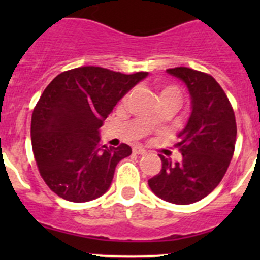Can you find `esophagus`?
I'll use <instances>...</instances> for the list:
<instances>
[{"mask_svg":"<svg viewBox=\"0 0 260 260\" xmlns=\"http://www.w3.org/2000/svg\"><path fill=\"white\" fill-rule=\"evenodd\" d=\"M133 152H134V153H137V155H146V153H147V151L144 150L143 147H139V146H137V147H134V148H133Z\"/></svg>","mask_w":260,"mask_h":260,"instance_id":"obj_1","label":"esophagus"}]
</instances>
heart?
<instances>
[{
	"label": "heart",
	"instance_id": "heart-1",
	"mask_svg": "<svg viewBox=\"0 0 260 260\" xmlns=\"http://www.w3.org/2000/svg\"><path fill=\"white\" fill-rule=\"evenodd\" d=\"M160 98H176L180 100V91L173 86H165L160 88ZM151 122H155L156 117H151Z\"/></svg>",
	"mask_w": 260,
	"mask_h": 260
}]
</instances>
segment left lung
I'll use <instances>...</instances> for the list:
<instances>
[{"mask_svg":"<svg viewBox=\"0 0 260 260\" xmlns=\"http://www.w3.org/2000/svg\"><path fill=\"white\" fill-rule=\"evenodd\" d=\"M167 71L189 89L191 114L176 144L182 160L172 164L160 156L161 171L148 186L169 203L190 204L207 197L222 180L233 157L237 125L224 89L210 74L189 68Z\"/></svg>","mask_w":260,"mask_h":260,"instance_id":"1","label":"left lung"}]
</instances>
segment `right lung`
I'll list each match as a JSON object with an SVG mask.
<instances>
[{
	"label": "right lung",
	"instance_id": "obj_1",
	"mask_svg": "<svg viewBox=\"0 0 260 260\" xmlns=\"http://www.w3.org/2000/svg\"><path fill=\"white\" fill-rule=\"evenodd\" d=\"M147 75L83 66L63 71L48 84L32 113L31 142L40 176L53 192L75 203L107 192L117 164L132 155V147L103 146L100 127Z\"/></svg>",
	"mask_w": 260,
	"mask_h": 260
}]
</instances>
